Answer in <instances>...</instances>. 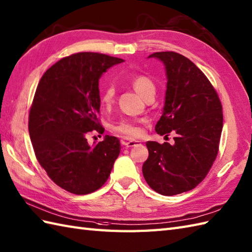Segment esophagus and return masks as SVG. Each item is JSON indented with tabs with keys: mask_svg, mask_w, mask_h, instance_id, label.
<instances>
[{
	"mask_svg": "<svg viewBox=\"0 0 252 252\" xmlns=\"http://www.w3.org/2000/svg\"><path fill=\"white\" fill-rule=\"evenodd\" d=\"M124 145L126 147L130 148V147H135V146L140 145V142L139 140H128V142H124Z\"/></svg>",
	"mask_w": 252,
	"mask_h": 252,
	"instance_id": "1",
	"label": "esophagus"
}]
</instances>
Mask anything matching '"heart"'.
Here are the masks:
<instances>
[{
    "label": "heart",
    "mask_w": 252,
    "mask_h": 252,
    "mask_svg": "<svg viewBox=\"0 0 252 252\" xmlns=\"http://www.w3.org/2000/svg\"><path fill=\"white\" fill-rule=\"evenodd\" d=\"M131 85L134 88L138 94L143 98L147 97L149 95H155L156 93V85L150 77L146 75H137L135 77H133L131 80ZM116 95V89L114 86H108L105 88L102 92L101 101L104 106H110L113 105L115 101ZM113 131L118 134L120 136L133 138L138 137L142 134V128L138 126L136 121L132 120H121L118 124L113 126Z\"/></svg>",
    "instance_id": "heart-1"
}]
</instances>
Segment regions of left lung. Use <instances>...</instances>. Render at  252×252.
<instances>
[{
  "instance_id": "obj_1",
  "label": "left lung",
  "mask_w": 252,
  "mask_h": 252,
  "mask_svg": "<svg viewBox=\"0 0 252 252\" xmlns=\"http://www.w3.org/2000/svg\"><path fill=\"white\" fill-rule=\"evenodd\" d=\"M165 65L167 84L163 114L156 132L175 143L147 142L148 159L143 164L145 180L162 195L194 189L206 177L219 150L223 126L217 91L200 68L174 51L155 52Z\"/></svg>"
}]
</instances>
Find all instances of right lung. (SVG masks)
I'll return each instance as SVG.
<instances>
[{"label": "right lung", "mask_w": 252, "mask_h": 252, "mask_svg": "<svg viewBox=\"0 0 252 252\" xmlns=\"http://www.w3.org/2000/svg\"><path fill=\"white\" fill-rule=\"evenodd\" d=\"M122 59L97 52H79L49 67L40 78L29 114L35 156L56 185L74 194H89L106 183L120 154V142L106 135L94 146L91 132L99 124L98 79Z\"/></svg>", "instance_id": "right-lung-1"}]
</instances>
